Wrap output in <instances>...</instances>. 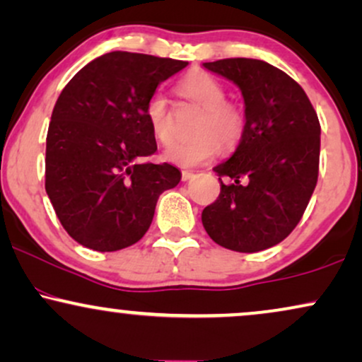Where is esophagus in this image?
Masks as SVG:
<instances>
[{
  "instance_id": "1",
  "label": "esophagus",
  "mask_w": 362,
  "mask_h": 362,
  "mask_svg": "<svg viewBox=\"0 0 362 362\" xmlns=\"http://www.w3.org/2000/svg\"><path fill=\"white\" fill-rule=\"evenodd\" d=\"M194 175H195L194 172H190V170H184V172H182V180H184V182L190 180V178L194 177Z\"/></svg>"
}]
</instances>
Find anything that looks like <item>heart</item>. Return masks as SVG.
Returning <instances> with one entry per match:
<instances>
[{"label": "heart", "instance_id": "1", "mask_svg": "<svg viewBox=\"0 0 362 362\" xmlns=\"http://www.w3.org/2000/svg\"><path fill=\"white\" fill-rule=\"evenodd\" d=\"M187 98L204 108V115L195 127V136L172 141L163 152L167 162L178 167H199L217 157L221 148H234L245 132V113L239 105L227 102L223 85L204 71L190 73L180 81ZM145 115L152 134L160 144H168L173 136V120L168 100L162 91H155L145 107Z\"/></svg>", "mask_w": 362, "mask_h": 362}]
</instances>
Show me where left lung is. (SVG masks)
<instances>
[{
    "label": "left lung",
    "mask_w": 362,
    "mask_h": 362,
    "mask_svg": "<svg viewBox=\"0 0 362 362\" xmlns=\"http://www.w3.org/2000/svg\"><path fill=\"white\" fill-rule=\"evenodd\" d=\"M204 66L240 88L245 132L234 155L214 168L221 194L204 209L202 223L215 244L259 252L294 230L317 184V113L303 86L262 59L226 58Z\"/></svg>",
    "instance_id": "8db88e82"
}]
</instances>
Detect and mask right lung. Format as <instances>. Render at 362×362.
I'll return each instance as SVG.
<instances>
[{
	"label": "right lung",
	"instance_id": "add662e5",
	"mask_svg": "<svg viewBox=\"0 0 362 362\" xmlns=\"http://www.w3.org/2000/svg\"><path fill=\"white\" fill-rule=\"evenodd\" d=\"M189 63L112 52L81 68L54 103L45 189L71 239L98 252L139 242L162 192L182 173L144 162L157 152L145 115L157 86Z\"/></svg>",
	"mask_w": 362,
	"mask_h": 362
}]
</instances>
